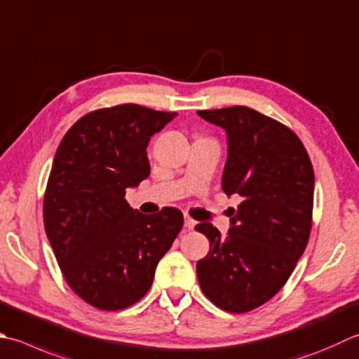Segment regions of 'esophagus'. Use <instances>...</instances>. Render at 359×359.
<instances>
[{
  "instance_id": "34e87169",
  "label": "esophagus",
  "mask_w": 359,
  "mask_h": 359,
  "mask_svg": "<svg viewBox=\"0 0 359 359\" xmlns=\"http://www.w3.org/2000/svg\"><path fill=\"white\" fill-rule=\"evenodd\" d=\"M184 224H185V227H187L188 230H193V229H194V226H196V221H194V219H191V217H189V216H185V221H184Z\"/></svg>"
}]
</instances>
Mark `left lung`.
Segmentation results:
<instances>
[{
    "instance_id": "left-lung-1",
    "label": "left lung",
    "mask_w": 359,
    "mask_h": 359,
    "mask_svg": "<svg viewBox=\"0 0 359 359\" xmlns=\"http://www.w3.org/2000/svg\"><path fill=\"white\" fill-rule=\"evenodd\" d=\"M198 115L226 130L222 191L243 202L226 238L210 222L196 226L210 241L196 272L216 306L245 313L282 290L304 254L311 230L313 165L296 133L254 109L233 105Z\"/></svg>"
}]
</instances>
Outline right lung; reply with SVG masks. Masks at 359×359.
Listing matches in <instances>:
<instances>
[{
    "mask_svg": "<svg viewBox=\"0 0 359 359\" xmlns=\"http://www.w3.org/2000/svg\"><path fill=\"white\" fill-rule=\"evenodd\" d=\"M175 115L137 104L90 111L55 152L43 199L46 236L69 287L100 310L142 299L184 226L177 208L143 215L124 199L151 172V137Z\"/></svg>",
    "mask_w": 359,
    "mask_h": 359,
    "instance_id": "add662e5",
    "label": "right lung"
}]
</instances>
